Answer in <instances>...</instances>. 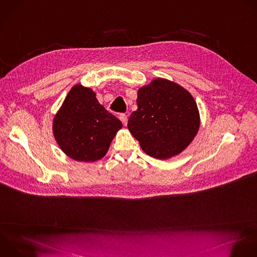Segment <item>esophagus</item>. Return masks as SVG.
I'll list each match as a JSON object with an SVG mask.
<instances>
[{
	"mask_svg": "<svg viewBox=\"0 0 257 257\" xmlns=\"http://www.w3.org/2000/svg\"><path fill=\"white\" fill-rule=\"evenodd\" d=\"M119 119L121 120V122L123 123V125H124V126H126V125H127V122H128V117H127V115L122 114V115H120V116H119Z\"/></svg>",
	"mask_w": 257,
	"mask_h": 257,
	"instance_id": "1",
	"label": "esophagus"
}]
</instances>
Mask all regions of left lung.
<instances>
[{
	"label": "left lung",
	"instance_id": "8db88e82",
	"mask_svg": "<svg viewBox=\"0 0 257 257\" xmlns=\"http://www.w3.org/2000/svg\"><path fill=\"white\" fill-rule=\"evenodd\" d=\"M137 109L128 129L144 153L166 160L184 151L197 134L199 113L192 95L182 86L157 78L138 90Z\"/></svg>",
	"mask_w": 257,
	"mask_h": 257
}]
</instances>
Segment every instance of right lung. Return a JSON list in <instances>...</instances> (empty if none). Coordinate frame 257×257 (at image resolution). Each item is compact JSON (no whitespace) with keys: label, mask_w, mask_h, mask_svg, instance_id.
Masks as SVG:
<instances>
[{"label":"right lung","mask_w":257,"mask_h":257,"mask_svg":"<svg viewBox=\"0 0 257 257\" xmlns=\"http://www.w3.org/2000/svg\"><path fill=\"white\" fill-rule=\"evenodd\" d=\"M121 128V121L98 102L95 93L79 84L69 91L53 124L62 151L78 162L103 158Z\"/></svg>","instance_id":"obj_1"}]
</instances>
